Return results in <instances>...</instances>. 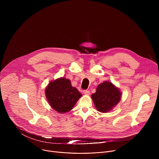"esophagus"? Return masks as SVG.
<instances>
[{
    "mask_svg": "<svg viewBox=\"0 0 159 159\" xmlns=\"http://www.w3.org/2000/svg\"><path fill=\"white\" fill-rule=\"evenodd\" d=\"M84 94H85V95H89L90 94V90H84L83 91Z\"/></svg>",
    "mask_w": 159,
    "mask_h": 159,
    "instance_id": "obj_1",
    "label": "esophagus"
}]
</instances>
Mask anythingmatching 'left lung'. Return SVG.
<instances>
[{
  "instance_id": "left-lung-1",
  "label": "left lung",
  "mask_w": 159,
  "mask_h": 159,
  "mask_svg": "<svg viewBox=\"0 0 159 159\" xmlns=\"http://www.w3.org/2000/svg\"><path fill=\"white\" fill-rule=\"evenodd\" d=\"M121 94L120 90L111 82H104L98 85L92 99L99 111L106 112L120 102Z\"/></svg>"
}]
</instances>
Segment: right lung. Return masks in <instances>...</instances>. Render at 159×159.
<instances>
[{
  "label": "right lung",
  "instance_id": "add662e5",
  "mask_svg": "<svg viewBox=\"0 0 159 159\" xmlns=\"http://www.w3.org/2000/svg\"><path fill=\"white\" fill-rule=\"evenodd\" d=\"M45 94L52 107L60 113L72 109L82 96L78 90L72 86L70 80L65 78L50 82Z\"/></svg>",
  "mask_w": 159,
  "mask_h": 159
}]
</instances>
